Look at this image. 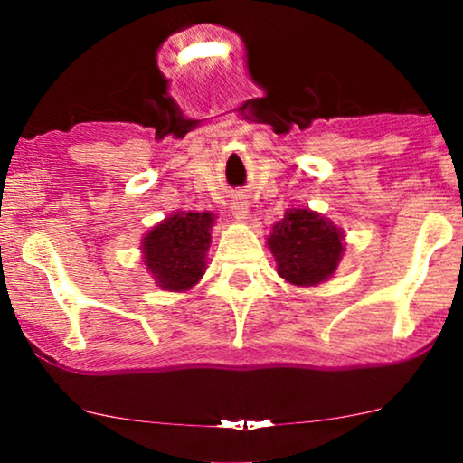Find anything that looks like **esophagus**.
Wrapping results in <instances>:
<instances>
[{
    "mask_svg": "<svg viewBox=\"0 0 463 463\" xmlns=\"http://www.w3.org/2000/svg\"><path fill=\"white\" fill-rule=\"evenodd\" d=\"M249 208H250V204H249V200L244 198V195H240V194L233 195V200H232L233 217L240 219V221L249 219Z\"/></svg>",
    "mask_w": 463,
    "mask_h": 463,
    "instance_id": "esophagus-1",
    "label": "esophagus"
}]
</instances>
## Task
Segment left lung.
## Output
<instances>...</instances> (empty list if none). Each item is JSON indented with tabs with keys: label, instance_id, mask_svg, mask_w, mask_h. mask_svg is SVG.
Segmentation results:
<instances>
[{
	"label": "left lung",
	"instance_id": "8db88e82",
	"mask_svg": "<svg viewBox=\"0 0 463 463\" xmlns=\"http://www.w3.org/2000/svg\"><path fill=\"white\" fill-rule=\"evenodd\" d=\"M278 274L297 287L325 282L341 261V232L307 208H295L274 225L268 238Z\"/></svg>",
	"mask_w": 463,
	"mask_h": 463
}]
</instances>
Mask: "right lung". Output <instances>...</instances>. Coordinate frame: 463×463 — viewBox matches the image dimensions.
<instances>
[{"label": "right lung", "mask_w": 463, "mask_h": 463, "mask_svg": "<svg viewBox=\"0 0 463 463\" xmlns=\"http://www.w3.org/2000/svg\"><path fill=\"white\" fill-rule=\"evenodd\" d=\"M213 221L208 213L173 214L147 233L143 259L162 288L187 290L200 280Z\"/></svg>", "instance_id": "add662e5"}]
</instances>
